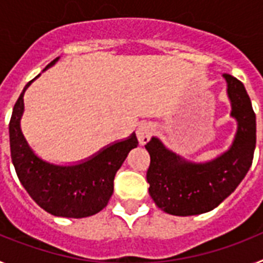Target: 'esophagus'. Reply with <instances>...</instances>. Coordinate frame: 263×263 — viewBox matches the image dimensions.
<instances>
[{
    "mask_svg": "<svg viewBox=\"0 0 263 263\" xmlns=\"http://www.w3.org/2000/svg\"><path fill=\"white\" fill-rule=\"evenodd\" d=\"M155 132V126L152 122H142V124L138 126L137 130V137H138V141L141 145H145L150 141L152 136Z\"/></svg>",
    "mask_w": 263,
    "mask_h": 263,
    "instance_id": "esophagus-1",
    "label": "esophagus"
}]
</instances>
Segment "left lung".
<instances>
[{
  "mask_svg": "<svg viewBox=\"0 0 263 263\" xmlns=\"http://www.w3.org/2000/svg\"><path fill=\"white\" fill-rule=\"evenodd\" d=\"M231 100V116L237 120V133L231 148L205 163H192L170 152L153 137L145 145L150 154L148 194L158 208L174 216L200 215L225 200L252 166L255 148V113L245 87L224 73Z\"/></svg>",
  "mask_w": 263,
  "mask_h": 263,
  "instance_id": "1",
  "label": "left lung"
}]
</instances>
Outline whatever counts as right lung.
<instances>
[{
    "mask_svg": "<svg viewBox=\"0 0 263 263\" xmlns=\"http://www.w3.org/2000/svg\"><path fill=\"white\" fill-rule=\"evenodd\" d=\"M58 59L52 60L46 69ZM31 81L18 97L9 124L11 160L18 179L32 200L51 215L72 218L96 215L108 205L116 173L130 150L138 146V139L133 133L125 141L113 143L73 166H57L45 162L30 148L20 125L23 93Z\"/></svg>",
    "mask_w": 263,
    "mask_h": 263,
    "instance_id": "add662e5",
    "label": "right lung"
}]
</instances>
